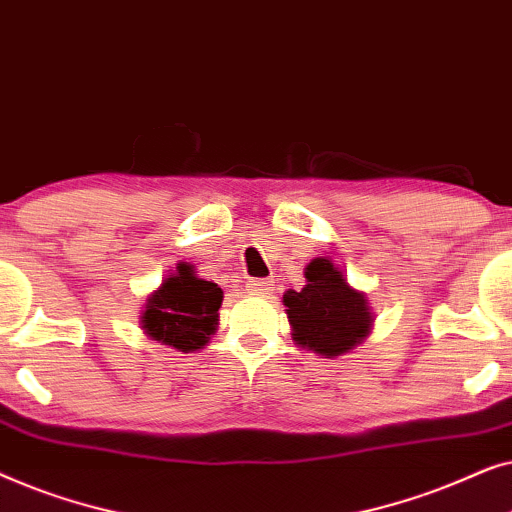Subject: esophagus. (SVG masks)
<instances>
[{"label": "esophagus", "mask_w": 512, "mask_h": 512, "mask_svg": "<svg viewBox=\"0 0 512 512\" xmlns=\"http://www.w3.org/2000/svg\"><path fill=\"white\" fill-rule=\"evenodd\" d=\"M275 289V284L270 282V279H249L247 282V291L254 293V296H265V293H270Z\"/></svg>", "instance_id": "obj_1"}]
</instances>
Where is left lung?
<instances>
[{
  "label": "left lung",
  "instance_id": "1",
  "mask_svg": "<svg viewBox=\"0 0 512 512\" xmlns=\"http://www.w3.org/2000/svg\"><path fill=\"white\" fill-rule=\"evenodd\" d=\"M305 277V289L284 293L293 340L326 359L359 345L370 328L363 293L354 291L328 258H314Z\"/></svg>",
  "mask_w": 512,
  "mask_h": 512
}]
</instances>
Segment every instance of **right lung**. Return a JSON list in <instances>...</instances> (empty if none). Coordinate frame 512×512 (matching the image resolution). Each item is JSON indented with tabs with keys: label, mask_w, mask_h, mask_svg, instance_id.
I'll list each match as a JSON object with an SVG mask.
<instances>
[{
	"label": "right lung",
	"mask_w": 512,
	"mask_h": 512,
	"mask_svg": "<svg viewBox=\"0 0 512 512\" xmlns=\"http://www.w3.org/2000/svg\"><path fill=\"white\" fill-rule=\"evenodd\" d=\"M221 300L219 286L195 277L191 265L179 263L177 275L167 277L149 298L142 317L144 331L181 352H195L216 331Z\"/></svg>",
	"instance_id": "add662e5"
}]
</instances>
